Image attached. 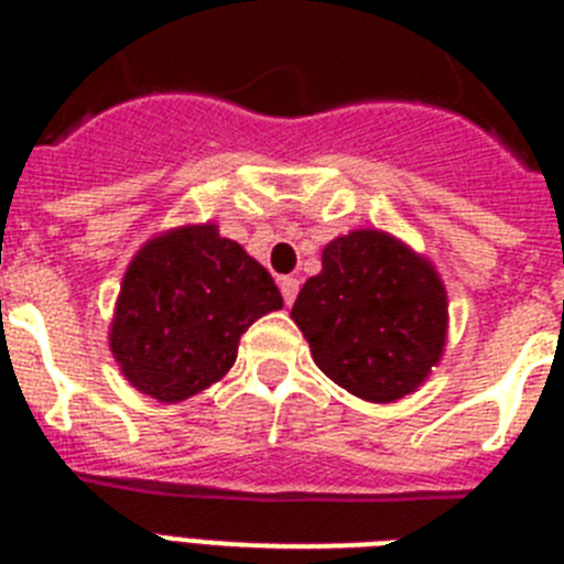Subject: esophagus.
<instances>
[{
  "instance_id": "1",
  "label": "esophagus",
  "mask_w": 564,
  "mask_h": 564,
  "mask_svg": "<svg viewBox=\"0 0 564 564\" xmlns=\"http://www.w3.org/2000/svg\"><path fill=\"white\" fill-rule=\"evenodd\" d=\"M279 288H282L285 305H293V299H296V293H299V279L285 276V279H282V282H279Z\"/></svg>"
}]
</instances>
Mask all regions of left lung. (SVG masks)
I'll return each mask as SVG.
<instances>
[{"label": "left lung", "mask_w": 564, "mask_h": 564, "mask_svg": "<svg viewBox=\"0 0 564 564\" xmlns=\"http://www.w3.org/2000/svg\"><path fill=\"white\" fill-rule=\"evenodd\" d=\"M291 318L330 381L364 401L392 403L441 364L449 299L423 253L387 231L356 228L327 242Z\"/></svg>", "instance_id": "1"}]
</instances>
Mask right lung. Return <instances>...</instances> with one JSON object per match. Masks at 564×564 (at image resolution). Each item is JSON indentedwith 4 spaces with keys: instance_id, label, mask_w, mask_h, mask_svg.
I'll return each mask as SVG.
<instances>
[{
    "instance_id": "1",
    "label": "right lung",
    "mask_w": 564,
    "mask_h": 564,
    "mask_svg": "<svg viewBox=\"0 0 564 564\" xmlns=\"http://www.w3.org/2000/svg\"><path fill=\"white\" fill-rule=\"evenodd\" d=\"M279 307L271 273L214 223L169 228L127 265L109 350L138 392L186 401L231 370L239 336Z\"/></svg>"
}]
</instances>
